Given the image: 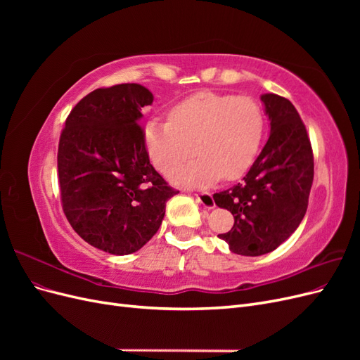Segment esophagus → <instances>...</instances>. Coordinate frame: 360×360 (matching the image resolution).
<instances>
[{
    "label": "esophagus",
    "instance_id": "obj_1",
    "mask_svg": "<svg viewBox=\"0 0 360 360\" xmlns=\"http://www.w3.org/2000/svg\"><path fill=\"white\" fill-rule=\"evenodd\" d=\"M195 197H197L198 202L201 205H204L205 209H213L214 207V200H213L210 192H197L195 193Z\"/></svg>",
    "mask_w": 360,
    "mask_h": 360
}]
</instances>
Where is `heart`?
Listing matches in <instances>:
<instances>
[{"instance_id":"obj_1","label":"heart","mask_w":360,"mask_h":360,"mask_svg":"<svg viewBox=\"0 0 360 360\" xmlns=\"http://www.w3.org/2000/svg\"><path fill=\"white\" fill-rule=\"evenodd\" d=\"M264 114L250 97L197 93L176 105L169 122H150L146 144L155 167L168 172L194 154L202 158L171 171L184 186L236 180L252 167L264 135Z\"/></svg>"}]
</instances>
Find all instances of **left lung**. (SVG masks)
Returning <instances> with one entry per match:
<instances>
[{
    "label": "left lung",
    "instance_id": "left-lung-1",
    "mask_svg": "<svg viewBox=\"0 0 360 360\" xmlns=\"http://www.w3.org/2000/svg\"><path fill=\"white\" fill-rule=\"evenodd\" d=\"M261 101L270 120L264 148L240 183L213 195L216 205L234 216L231 230L217 237L246 257L271 252L297 230L314 180L311 141L297 110L274 93Z\"/></svg>",
    "mask_w": 360,
    "mask_h": 360
}]
</instances>
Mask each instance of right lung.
<instances>
[{
	"label": "right lung",
	"mask_w": 360,
	"mask_h": 360,
	"mask_svg": "<svg viewBox=\"0 0 360 360\" xmlns=\"http://www.w3.org/2000/svg\"><path fill=\"white\" fill-rule=\"evenodd\" d=\"M151 103L153 94L139 84L97 89L76 103L60 136L64 214L86 243L112 255L143 248L179 193L148 159L139 120Z\"/></svg>",
	"instance_id": "1"
}]
</instances>
